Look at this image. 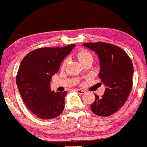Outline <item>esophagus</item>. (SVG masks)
<instances>
[{
	"label": "esophagus",
	"instance_id": "1",
	"mask_svg": "<svg viewBox=\"0 0 147 147\" xmlns=\"http://www.w3.org/2000/svg\"><path fill=\"white\" fill-rule=\"evenodd\" d=\"M76 91H77V92L79 93V94H84V93L86 92L85 90H81V89H77V90H76Z\"/></svg>",
	"mask_w": 147,
	"mask_h": 147
}]
</instances>
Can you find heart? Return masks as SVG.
Here are the masks:
<instances>
[{
    "instance_id": "b5f03b06",
    "label": "heart",
    "mask_w": 147,
    "mask_h": 147,
    "mask_svg": "<svg viewBox=\"0 0 147 147\" xmlns=\"http://www.w3.org/2000/svg\"><path fill=\"white\" fill-rule=\"evenodd\" d=\"M76 56H77L78 59L82 63L84 62L85 61L89 59H92V54L90 53H89L88 51L84 50V49H82V50L78 51L77 52V54H76ZM65 63L66 61H65L62 64V67H64L65 65Z\"/></svg>"
}]
</instances>
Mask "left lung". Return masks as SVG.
I'll return each instance as SVG.
<instances>
[{"instance_id": "1", "label": "left lung", "mask_w": 147, "mask_h": 147, "mask_svg": "<svg viewBox=\"0 0 147 147\" xmlns=\"http://www.w3.org/2000/svg\"><path fill=\"white\" fill-rule=\"evenodd\" d=\"M83 45L98 55L100 65L98 76L106 86L101 97L94 94L91 110L99 116L111 115L123 105L132 90V60L122 49L112 44L97 42Z\"/></svg>"}]
</instances>
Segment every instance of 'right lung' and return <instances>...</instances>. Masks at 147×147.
Here are the masks:
<instances>
[{"label": "right lung", "instance_id": "obj_1", "mask_svg": "<svg viewBox=\"0 0 147 147\" xmlns=\"http://www.w3.org/2000/svg\"><path fill=\"white\" fill-rule=\"evenodd\" d=\"M75 46L37 49L26 55L21 62L17 86L25 105L38 117L52 119L63 111L67 92L51 91L50 82L61 63Z\"/></svg>", "mask_w": 147, "mask_h": 147}]
</instances>
